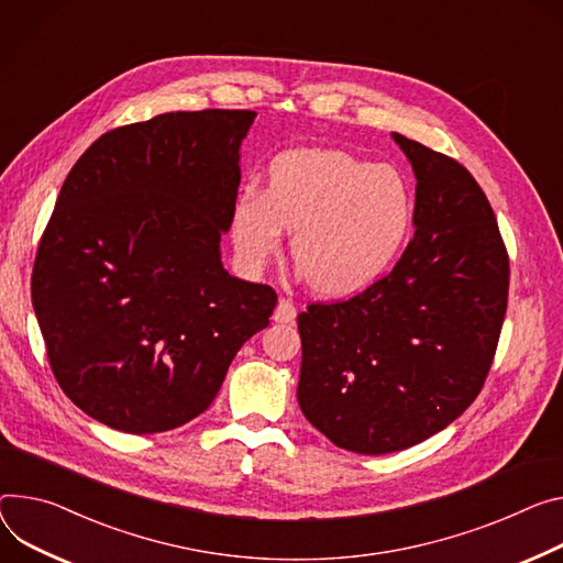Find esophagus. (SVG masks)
<instances>
[{
	"label": "esophagus",
	"mask_w": 563,
	"mask_h": 563,
	"mask_svg": "<svg viewBox=\"0 0 563 563\" xmlns=\"http://www.w3.org/2000/svg\"><path fill=\"white\" fill-rule=\"evenodd\" d=\"M276 323H294V319H296V308H294V302L291 300H287V298H280L278 300V305H276V310H274V317H272Z\"/></svg>",
	"instance_id": "34e87169"
}]
</instances>
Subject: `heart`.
Returning a JSON list of instances; mask_svg holds the SVG:
<instances>
[{"mask_svg":"<svg viewBox=\"0 0 563 563\" xmlns=\"http://www.w3.org/2000/svg\"><path fill=\"white\" fill-rule=\"evenodd\" d=\"M413 220V195L390 164L343 150L305 147L276 157L269 188H246L231 231L240 261L258 272L291 231L298 274L321 294L366 287L395 258Z\"/></svg>","mask_w":563,"mask_h":563,"instance_id":"obj_1","label":"heart"}]
</instances>
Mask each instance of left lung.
I'll return each instance as SVG.
<instances>
[{"instance_id": "1", "label": "left lung", "mask_w": 563, "mask_h": 563, "mask_svg": "<svg viewBox=\"0 0 563 563\" xmlns=\"http://www.w3.org/2000/svg\"><path fill=\"white\" fill-rule=\"evenodd\" d=\"M416 235L364 294L298 314V406L336 446L382 455L467 411L489 373L509 263L489 201L467 168L406 139Z\"/></svg>"}]
</instances>
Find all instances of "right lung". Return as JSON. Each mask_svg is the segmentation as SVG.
Listing matches in <instances>:
<instances>
[{
	"label": "right lung",
	"instance_id": "1",
	"mask_svg": "<svg viewBox=\"0 0 563 563\" xmlns=\"http://www.w3.org/2000/svg\"><path fill=\"white\" fill-rule=\"evenodd\" d=\"M255 112H168L96 139L67 175L31 278L65 395L123 433L207 411L278 296L231 276L240 145Z\"/></svg>",
	"mask_w": 563,
	"mask_h": 563
}]
</instances>
